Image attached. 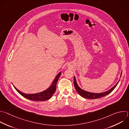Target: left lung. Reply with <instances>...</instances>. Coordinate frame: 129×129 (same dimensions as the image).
Wrapping results in <instances>:
<instances>
[{"label": "left lung", "instance_id": "1", "mask_svg": "<svg viewBox=\"0 0 129 129\" xmlns=\"http://www.w3.org/2000/svg\"><path fill=\"white\" fill-rule=\"evenodd\" d=\"M121 74H122V71L121 72V74H120V77L121 76ZM120 80V79H119ZM119 80L118 81V82L116 83V84L113 86L111 89H110V90H109L108 91L105 92H103V93H91V92H87L83 90L82 89H81L79 86L78 85L77 83L76 82V80L75 78V77H74V85L75 88L76 90V91L77 92V93L82 97L83 98H88V99H98L103 97H104L106 95H107L108 94H109V93H110L116 87V85H117Z\"/></svg>", "mask_w": 129, "mask_h": 129}]
</instances>
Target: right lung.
I'll return each mask as SVG.
<instances>
[{
  "label": "right lung",
  "mask_w": 129,
  "mask_h": 129,
  "mask_svg": "<svg viewBox=\"0 0 129 129\" xmlns=\"http://www.w3.org/2000/svg\"><path fill=\"white\" fill-rule=\"evenodd\" d=\"M61 74V72H60L56 76L55 78L54 79L52 83L51 84L50 87L49 88H48L47 90L42 91L41 92L36 93V94H25L20 91L19 90H18L15 86H14V85L13 86L15 88V89L16 90V91L20 94H21L22 96H23L24 97L26 98V99H28L29 100H32V101H44L50 99L52 97V96L53 95V94L55 93L56 90V84Z\"/></svg>",
  "instance_id": "add662e5"
}]
</instances>
